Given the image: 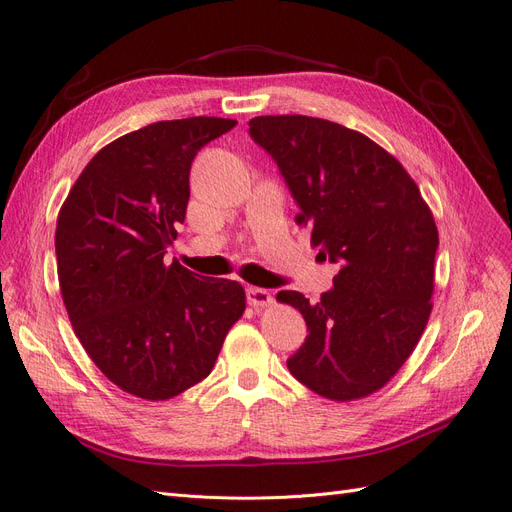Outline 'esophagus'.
I'll use <instances>...</instances> for the list:
<instances>
[{"instance_id": "obj_1", "label": "esophagus", "mask_w": 512, "mask_h": 512, "mask_svg": "<svg viewBox=\"0 0 512 512\" xmlns=\"http://www.w3.org/2000/svg\"><path fill=\"white\" fill-rule=\"evenodd\" d=\"M245 297H247V303H250L252 307H267L273 303V297L271 292L265 290V288H256V286H247L245 288Z\"/></svg>"}]
</instances>
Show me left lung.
I'll list each match as a JSON object with an SVG mask.
<instances>
[{"instance_id":"1","label":"left lung","mask_w":512,"mask_h":512,"mask_svg":"<svg viewBox=\"0 0 512 512\" xmlns=\"http://www.w3.org/2000/svg\"><path fill=\"white\" fill-rule=\"evenodd\" d=\"M250 136L280 168L312 226L322 258L339 265L333 288L299 309L309 335L286 361L309 391L333 401L367 397L406 363L431 314L438 228L416 183L361 132L305 115H265Z\"/></svg>"}]
</instances>
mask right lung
I'll return each mask as SVG.
<instances>
[{"label": "right lung", "instance_id": "right-lung-1", "mask_svg": "<svg viewBox=\"0 0 512 512\" xmlns=\"http://www.w3.org/2000/svg\"><path fill=\"white\" fill-rule=\"evenodd\" d=\"M235 126L188 117L119 136L59 211L57 275L74 333L130 395L164 401L205 380L245 309L239 282L164 260L185 220L196 153Z\"/></svg>", "mask_w": 512, "mask_h": 512}]
</instances>
